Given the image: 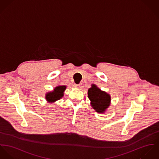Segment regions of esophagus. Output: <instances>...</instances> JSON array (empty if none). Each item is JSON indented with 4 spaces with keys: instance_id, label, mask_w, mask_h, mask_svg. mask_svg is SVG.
I'll use <instances>...</instances> for the list:
<instances>
[{
    "instance_id": "esophagus-1",
    "label": "esophagus",
    "mask_w": 159,
    "mask_h": 159,
    "mask_svg": "<svg viewBox=\"0 0 159 159\" xmlns=\"http://www.w3.org/2000/svg\"><path fill=\"white\" fill-rule=\"evenodd\" d=\"M74 87L75 88H79L82 87V84H74Z\"/></svg>"
}]
</instances>
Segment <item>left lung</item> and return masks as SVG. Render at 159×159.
Masks as SVG:
<instances>
[{"label": "left lung", "mask_w": 159, "mask_h": 159, "mask_svg": "<svg viewBox=\"0 0 159 159\" xmlns=\"http://www.w3.org/2000/svg\"><path fill=\"white\" fill-rule=\"evenodd\" d=\"M88 96L91 101V106L98 113H104L110 104V94L101 91L94 84L88 89Z\"/></svg>", "instance_id": "obj_1"}]
</instances>
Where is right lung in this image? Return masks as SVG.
<instances>
[{
	"mask_svg": "<svg viewBox=\"0 0 159 159\" xmlns=\"http://www.w3.org/2000/svg\"><path fill=\"white\" fill-rule=\"evenodd\" d=\"M66 87L65 85L58 86L53 89V91L48 92L46 94V99L48 102L52 103L60 99H61L64 95V91Z\"/></svg>",
	"mask_w": 159,
	"mask_h": 159,
	"instance_id": "right-lung-1",
	"label": "right lung"
}]
</instances>
